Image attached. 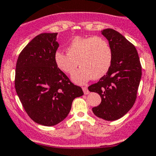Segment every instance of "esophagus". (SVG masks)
Wrapping results in <instances>:
<instances>
[{"label":"esophagus","mask_w":156,"mask_h":156,"mask_svg":"<svg viewBox=\"0 0 156 156\" xmlns=\"http://www.w3.org/2000/svg\"><path fill=\"white\" fill-rule=\"evenodd\" d=\"M82 89H83V91H84V94H89V90H88V89H87V87H83Z\"/></svg>","instance_id":"34e87169"}]
</instances>
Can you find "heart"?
<instances>
[{
    "label": "heart",
    "instance_id": "b5f03b06",
    "mask_svg": "<svg viewBox=\"0 0 156 156\" xmlns=\"http://www.w3.org/2000/svg\"><path fill=\"white\" fill-rule=\"evenodd\" d=\"M66 52L57 50L55 63L67 75H72L79 64L81 69L72 76L77 84H84L90 78L100 79L107 74L112 62L111 46L100 37H75L66 47Z\"/></svg>",
    "mask_w": 156,
    "mask_h": 156
}]
</instances>
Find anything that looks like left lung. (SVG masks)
I'll return each instance as SVG.
<instances>
[{
	"label": "left lung",
	"mask_w": 156,
	"mask_h": 156,
	"mask_svg": "<svg viewBox=\"0 0 156 156\" xmlns=\"http://www.w3.org/2000/svg\"><path fill=\"white\" fill-rule=\"evenodd\" d=\"M101 34L112 50V62L107 74L88 90L102 99L100 104L92 108L94 114L115 121L123 117L134 104L142 67L136 49L122 34L112 29L103 30Z\"/></svg>",
	"instance_id": "obj_1"
}]
</instances>
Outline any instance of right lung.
<instances>
[{"mask_svg": "<svg viewBox=\"0 0 156 156\" xmlns=\"http://www.w3.org/2000/svg\"><path fill=\"white\" fill-rule=\"evenodd\" d=\"M57 33H42L22 50L16 66L15 88L23 108L36 123L53 126L63 121L74 99L84 94L54 61Z\"/></svg>", "mask_w": 156, "mask_h": 156, "instance_id": "add662e5", "label": "right lung"}]
</instances>
